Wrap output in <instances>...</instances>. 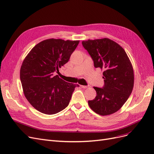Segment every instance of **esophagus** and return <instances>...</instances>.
Here are the masks:
<instances>
[{
  "label": "esophagus",
  "mask_w": 154,
  "mask_h": 154,
  "mask_svg": "<svg viewBox=\"0 0 154 154\" xmlns=\"http://www.w3.org/2000/svg\"><path fill=\"white\" fill-rule=\"evenodd\" d=\"M81 87L83 89H86L88 88V86H83V85H81Z\"/></svg>",
  "instance_id": "1"
}]
</instances>
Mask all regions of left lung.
I'll list each match as a JSON object with an SVG mask.
<instances>
[{
  "label": "left lung",
  "instance_id": "obj_1",
  "mask_svg": "<svg viewBox=\"0 0 154 154\" xmlns=\"http://www.w3.org/2000/svg\"><path fill=\"white\" fill-rule=\"evenodd\" d=\"M91 57L94 66L103 70L104 85L93 87L97 96L88 104L98 115L106 116L118 111L127 100L134 86L132 64L124 49L108 38L82 41Z\"/></svg>",
  "mask_w": 154,
  "mask_h": 154
}]
</instances>
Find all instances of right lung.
<instances>
[{
    "mask_svg": "<svg viewBox=\"0 0 154 154\" xmlns=\"http://www.w3.org/2000/svg\"><path fill=\"white\" fill-rule=\"evenodd\" d=\"M79 41L48 39L29 52L20 68V81L25 97L32 106L46 115L65 109L79 84L64 81L54 73L65 64Z\"/></svg>",
    "mask_w": 154,
    "mask_h": 154,
    "instance_id": "right-lung-1",
    "label": "right lung"
}]
</instances>
